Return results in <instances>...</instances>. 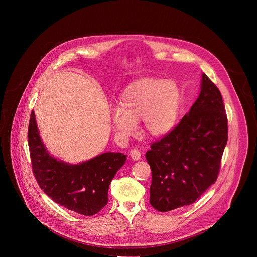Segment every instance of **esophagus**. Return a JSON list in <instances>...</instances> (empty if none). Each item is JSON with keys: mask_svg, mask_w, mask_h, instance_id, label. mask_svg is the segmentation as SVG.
Listing matches in <instances>:
<instances>
[{"mask_svg": "<svg viewBox=\"0 0 257 257\" xmlns=\"http://www.w3.org/2000/svg\"><path fill=\"white\" fill-rule=\"evenodd\" d=\"M130 156L132 160H139L141 158V151L138 149H132L130 151Z\"/></svg>", "mask_w": 257, "mask_h": 257, "instance_id": "1", "label": "esophagus"}]
</instances>
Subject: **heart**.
<instances>
[{
	"mask_svg": "<svg viewBox=\"0 0 257 257\" xmlns=\"http://www.w3.org/2000/svg\"><path fill=\"white\" fill-rule=\"evenodd\" d=\"M179 105L180 91L176 83L144 78L125 90L121 106L110 109V118L116 132L124 139L137 133V120L141 118L150 136L163 137L176 125Z\"/></svg>",
	"mask_w": 257,
	"mask_h": 257,
	"instance_id": "b5f03b06",
	"label": "heart"
}]
</instances>
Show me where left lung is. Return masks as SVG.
I'll use <instances>...</instances> for the list:
<instances>
[{"mask_svg":"<svg viewBox=\"0 0 257 257\" xmlns=\"http://www.w3.org/2000/svg\"><path fill=\"white\" fill-rule=\"evenodd\" d=\"M219 88L203 73L199 97L180 123L151 145L150 204L166 212L191 205L218 178L228 139Z\"/></svg>","mask_w":257,"mask_h":257,"instance_id":"obj_1","label":"left lung"}]
</instances>
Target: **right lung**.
<instances>
[{"instance_id": "1", "label": "right lung", "mask_w": 257, "mask_h": 257, "mask_svg": "<svg viewBox=\"0 0 257 257\" xmlns=\"http://www.w3.org/2000/svg\"><path fill=\"white\" fill-rule=\"evenodd\" d=\"M28 144L35 179L44 193L61 206L83 215L98 213L108 202V188L127 155L106 152L78 165L52 156L39 136L34 111Z\"/></svg>"}]
</instances>
